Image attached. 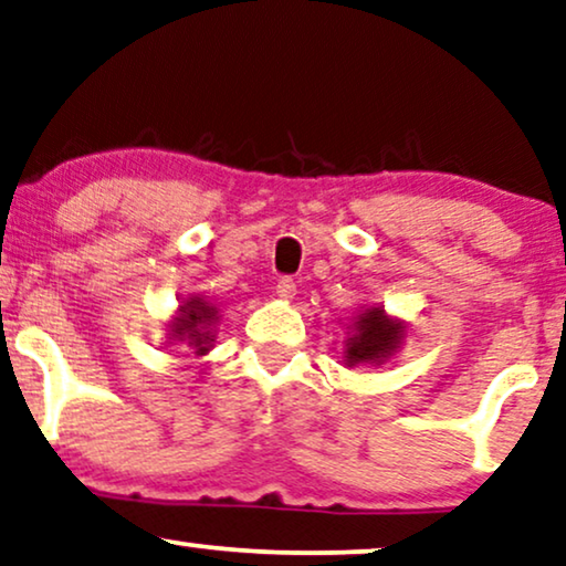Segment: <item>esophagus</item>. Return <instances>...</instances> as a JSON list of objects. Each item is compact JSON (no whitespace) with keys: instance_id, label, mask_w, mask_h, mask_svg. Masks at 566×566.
<instances>
[{"instance_id":"esophagus-1","label":"esophagus","mask_w":566,"mask_h":566,"mask_svg":"<svg viewBox=\"0 0 566 566\" xmlns=\"http://www.w3.org/2000/svg\"><path fill=\"white\" fill-rule=\"evenodd\" d=\"M297 295V284H295V279H290V276H282L276 282V297L279 300H292Z\"/></svg>"}]
</instances>
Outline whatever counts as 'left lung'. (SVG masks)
I'll use <instances>...</instances> for the list:
<instances>
[{
  "label": "left lung",
  "instance_id": "8db88e82",
  "mask_svg": "<svg viewBox=\"0 0 566 566\" xmlns=\"http://www.w3.org/2000/svg\"><path fill=\"white\" fill-rule=\"evenodd\" d=\"M403 338V326L382 313V307H367L354 323L352 338H346L344 361L346 365H359V361H386L398 349Z\"/></svg>",
  "mask_w": 566,
  "mask_h": 566
}]
</instances>
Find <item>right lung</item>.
<instances>
[{"mask_svg":"<svg viewBox=\"0 0 566 566\" xmlns=\"http://www.w3.org/2000/svg\"><path fill=\"white\" fill-rule=\"evenodd\" d=\"M217 307L201 297H191L180 305V315L172 321V342H186L196 354H207L212 346V326L217 323Z\"/></svg>","mask_w":566,"mask_h":566,"instance_id":"1","label":"right lung"}]
</instances>
